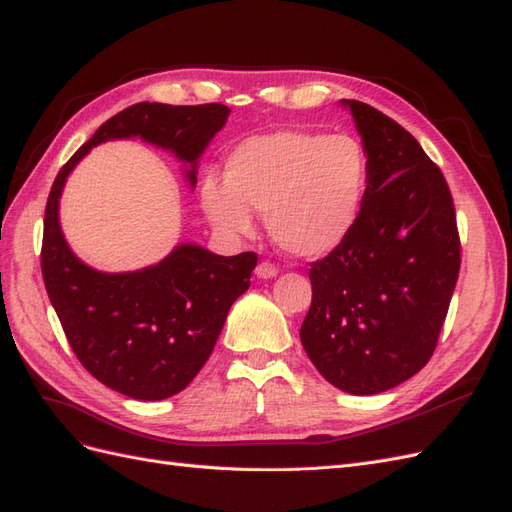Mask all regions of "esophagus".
I'll list each match as a JSON object with an SVG mask.
<instances>
[{
  "label": "esophagus",
  "mask_w": 512,
  "mask_h": 512,
  "mask_svg": "<svg viewBox=\"0 0 512 512\" xmlns=\"http://www.w3.org/2000/svg\"><path fill=\"white\" fill-rule=\"evenodd\" d=\"M277 273H280V267L273 265L271 260H262L260 265L256 267V275L262 277V280H271V277H275Z\"/></svg>",
  "instance_id": "esophagus-1"
}]
</instances>
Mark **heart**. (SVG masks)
Listing matches in <instances>:
<instances>
[{
  "label": "heart",
  "mask_w": 512,
  "mask_h": 512,
  "mask_svg": "<svg viewBox=\"0 0 512 512\" xmlns=\"http://www.w3.org/2000/svg\"><path fill=\"white\" fill-rule=\"evenodd\" d=\"M367 190L369 158L354 136L277 130L232 149L226 181L209 175L200 200L215 226L239 235L254 228L250 209L267 213L282 250L318 258L350 237Z\"/></svg>",
  "instance_id": "1"
}]
</instances>
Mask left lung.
Returning <instances> with one entry per match:
<instances>
[{
    "label": "left lung",
    "instance_id": "8db88e82",
    "mask_svg": "<svg viewBox=\"0 0 512 512\" xmlns=\"http://www.w3.org/2000/svg\"><path fill=\"white\" fill-rule=\"evenodd\" d=\"M369 158V190L350 237L312 262L301 344L320 374L376 395L431 359L461 267L455 205L442 170L378 108L344 100Z\"/></svg>",
    "mask_w": 512,
    "mask_h": 512
}]
</instances>
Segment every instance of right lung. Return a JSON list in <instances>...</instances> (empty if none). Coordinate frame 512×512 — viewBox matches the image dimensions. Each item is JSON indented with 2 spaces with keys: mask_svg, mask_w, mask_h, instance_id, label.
Masks as SVG:
<instances>
[{
  "mask_svg": "<svg viewBox=\"0 0 512 512\" xmlns=\"http://www.w3.org/2000/svg\"><path fill=\"white\" fill-rule=\"evenodd\" d=\"M230 115L224 104L138 102L113 115L61 166L46 200L40 265L49 299L76 359L108 389L143 401L183 391L209 359L230 305L250 288L254 252L215 256L179 245L156 267L102 273L76 258L59 228L66 177L91 147L141 136L192 168Z\"/></svg>",
  "mask_w": 512,
  "mask_h": 512,
  "instance_id": "obj_1",
  "label": "right lung"
}]
</instances>
